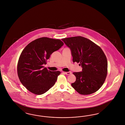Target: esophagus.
Returning a JSON list of instances; mask_svg holds the SVG:
<instances>
[{
	"label": "esophagus",
	"instance_id": "esophagus-1",
	"mask_svg": "<svg viewBox=\"0 0 125 125\" xmlns=\"http://www.w3.org/2000/svg\"><path fill=\"white\" fill-rule=\"evenodd\" d=\"M63 73H65V74H66V75H70L72 73L70 72H63Z\"/></svg>",
	"mask_w": 125,
	"mask_h": 125
}]
</instances>
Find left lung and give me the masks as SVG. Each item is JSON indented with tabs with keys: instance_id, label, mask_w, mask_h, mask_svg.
I'll return each mask as SVG.
<instances>
[{
	"instance_id": "8db88e82",
	"label": "left lung",
	"mask_w": 125,
	"mask_h": 125,
	"mask_svg": "<svg viewBox=\"0 0 125 125\" xmlns=\"http://www.w3.org/2000/svg\"><path fill=\"white\" fill-rule=\"evenodd\" d=\"M71 50L73 62L80 63L81 72H74L76 80L72 86L78 93L88 95L97 91L104 84L107 74V61L99 45L82 36L62 39Z\"/></svg>"
}]
</instances>
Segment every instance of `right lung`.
I'll return each mask as SVG.
<instances>
[{"label":"right lung","mask_w":125,"mask_h":125,"mask_svg":"<svg viewBox=\"0 0 125 125\" xmlns=\"http://www.w3.org/2000/svg\"><path fill=\"white\" fill-rule=\"evenodd\" d=\"M64 45L60 40L42 37L30 42L20 54L17 73L21 83L30 92L41 95L55 84L60 72L44 68L52 52Z\"/></svg>","instance_id":"add662e5"}]
</instances>
